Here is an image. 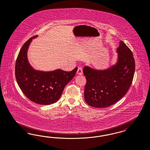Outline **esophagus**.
I'll return each mask as SVG.
<instances>
[{
  "mask_svg": "<svg viewBox=\"0 0 150 150\" xmlns=\"http://www.w3.org/2000/svg\"><path fill=\"white\" fill-rule=\"evenodd\" d=\"M77 74L79 75H81L82 74V69L81 68H79L77 70Z\"/></svg>",
  "mask_w": 150,
  "mask_h": 150,
  "instance_id": "obj_1",
  "label": "esophagus"
}]
</instances>
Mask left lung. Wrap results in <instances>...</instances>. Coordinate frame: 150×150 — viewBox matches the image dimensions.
Returning <instances> with one entry per match:
<instances>
[{"instance_id": "8db88e82", "label": "left lung", "mask_w": 150, "mask_h": 150, "mask_svg": "<svg viewBox=\"0 0 150 150\" xmlns=\"http://www.w3.org/2000/svg\"><path fill=\"white\" fill-rule=\"evenodd\" d=\"M117 62L107 69L85 67L86 79L84 96L87 103L96 108L109 107L127 93L135 73V60L131 50L123 41L117 49Z\"/></svg>"}]
</instances>
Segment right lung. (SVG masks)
Segmentation results:
<instances>
[{"mask_svg": "<svg viewBox=\"0 0 150 150\" xmlns=\"http://www.w3.org/2000/svg\"><path fill=\"white\" fill-rule=\"evenodd\" d=\"M32 37L23 45L15 64V77L23 94L37 104L48 105L58 100L65 86L74 77L77 67L71 71L57 69L51 71L36 70L27 59V50Z\"/></svg>", "mask_w": 150, "mask_h": 150, "instance_id": "1", "label": "right lung"}]
</instances>
